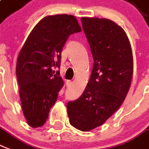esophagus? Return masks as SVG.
<instances>
[{"label": "esophagus", "instance_id": "esophagus-1", "mask_svg": "<svg viewBox=\"0 0 149 149\" xmlns=\"http://www.w3.org/2000/svg\"><path fill=\"white\" fill-rule=\"evenodd\" d=\"M71 84H72V81H70V80H68V81H66V85H67L68 87H70L71 86Z\"/></svg>", "mask_w": 149, "mask_h": 149}]
</instances>
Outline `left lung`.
Segmentation results:
<instances>
[{"instance_id": "left-lung-1", "label": "left lung", "mask_w": 149, "mask_h": 149, "mask_svg": "<svg viewBox=\"0 0 149 149\" xmlns=\"http://www.w3.org/2000/svg\"><path fill=\"white\" fill-rule=\"evenodd\" d=\"M94 60L83 93L67 104L71 126L89 131L104 123L123 103L131 85L134 58L123 29L108 19L81 17Z\"/></svg>"}]
</instances>
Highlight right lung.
<instances>
[{"label": "right lung", "mask_w": 149, "mask_h": 149, "mask_svg": "<svg viewBox=\"0 0 149 149\" xmlns=\"http://www.w3.org/2000/svg\"><path fill=\"white\" fill-rule=\"evenodd\" d=\"M81 31L74 15H48L39 21L20 50L16 77L23 115L33 128L43 126L63 86L61 52L68 37Z\"/></svg>", "instance_id": "right-lung-1"}]
</instances>
